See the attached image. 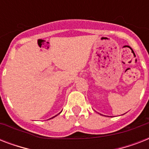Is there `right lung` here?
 Masks as SVG:
<instances>
[{
  "instance_id": "add662e5",
  "label": "right lung",
  "mask_w": 149,
  "mask_h": 149,
  "mask_svg": "<svg viewBox=\"0 0 149 149\" xmlns=\"http://www.w3.org/2000/svg\"><path fill=\"white\" fill-rule=\"evenodd\" d=\"M56 116H57V115H56ZM56 116H55V117H56ZM55 117H53V118H55ZM52 118H50V119H52Z\"/></svg>"
}]
</instances>
